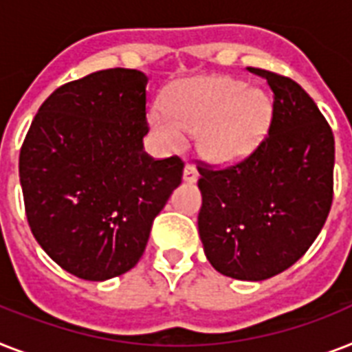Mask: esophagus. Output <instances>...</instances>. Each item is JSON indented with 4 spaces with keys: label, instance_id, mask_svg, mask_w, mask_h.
I'll return each mask as SVG.
<instances>
[{
    "label": "esophagus",
    "instance_id": "34e87169",
    "mask_svg": "<svg viewBox=\"0 0 352 352\" xmlns=\"http://www.w3.org/2000/svg\"><path fill=\"white\" fill-rule=\"evenodd\" d=\"M182 179H184L186 182H197V179H199L197 168H195L193 164L184 166V173H182Z\"/></svg>",
    "mask_w": 352,
    "mask_h": 352
}]
</instances>
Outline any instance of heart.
Wrapping results in <instances>:
<instances>
[{
	"mask_svg": "<svg viewBox=\"0 0 352 352\" xmlns=\"http://www.w3.org/2000/svg\"><path fill=\"white\" fill-rule=\"evenodd\" d=\"M168 111L153 107L149 126L168 151H181L188 133H199L206 159L225 164L245 159L263 142L272 120V100L261 89L228 76L182 82L168 96Z\"/></svg>",
	"mask_w": 352,
	"mask_h": 352,
	"instance_id": "obj_1",
	"label": "heart"
}]
</instances>
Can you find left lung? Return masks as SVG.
<instances>
[{"mask_svg":"<svg viewBox=\"0 0 352 352\" xmlns=\"http://www.w3.org/2000/svg\"><path fill=\"white\" fill-rule=\"evenodd\" d=\"M248 71L267 80L274 93L268 135L237 164L199 166L197 225L217 272L263 281L292 267L327 221L334 137L300 84L265 69Z\"/></svg>","mask_w":352,"mask_h":352,"instance_id":"left-lung-1","label":"left lung"}]
</instances>
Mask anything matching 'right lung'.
Returning a JSON list of instances; mask_svg holds the SVG:
<instances>
[{"label":"right lung","instance_id":"1","mask_svg":"<svg viewBox=\"0 0 352 352\" xmlns=\"http://www.w3.org/2000/svg\"><path fill=\"white\" fill-rule=\"evenodd\" d=\"M148 76L106 69L58 87L19 153L30 230L76 278L106 281L131 270L153 219L182 181L179 157L144 151Z\"/></svg>","mask_w":352,"mask_h":352}]
</instances>
